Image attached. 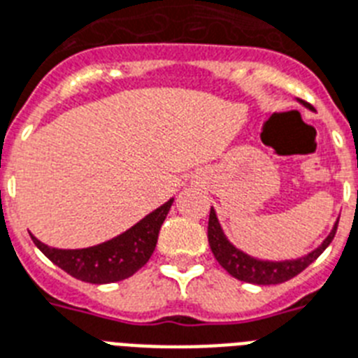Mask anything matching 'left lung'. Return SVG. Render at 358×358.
<instances>
[{
    "mask_svg": "<svg viewBox=\"0 0 358 358\" xmlns=\"http://www.w3.org/2000/svg\"><path fill=\"white\" fill-rule=\"evenodd\" d=\"M300 103L303 104L305 108L313 110L310 104L303 103V101H300ZM336 226H338V220H336L333 229H331V234L324 239V243H322L316 250H313V252H309L307 255L300 257V259L263 261L245 254L243 250L235 248V246L229 243L228 237H226L224 231H222V226H220L219 219H217L215 209L211 208L208 222V241L209 246H211V252H213L215 255V259L219 261L220 266H222L229 275H234V278H237V280L241 281H246V283L278 285L283 283V281L292 280L294 275L303 272L313 261L318 259L322 252L331 245V241L335 239Z\"/></svg>",
    "mask_w": 358,
    "mask_h": 358,
    "instance_id": "1",
    "label": "left lung"
}]
</instances>
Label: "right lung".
Returning <instances> with one entry per match:
<instances>
[{
  "mask_svg": "<svg viewBox=\"0 0 358 358\" xmlns=\"http://www.w3.org/2000/svg\"><path fill=\"white\" fill-rule=\"evenodd\" d=\"M173 202L174 199L167 200L121 235L90 248H51L34 235H31V239L49 261L77 280L95 285L115 283L136 274L150 259L158 243L159 228Z\"/></svg>",
  "mask_w": 358,
  "mask_h": 358,
  "instance_id": "1",
  "label": "right lung"
}]
</instances>
